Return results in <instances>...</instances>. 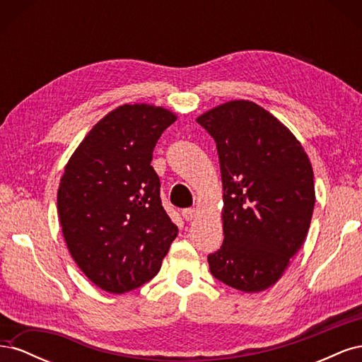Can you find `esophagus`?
<instances>
[{
	"instance_id": "obj_1",
	"label": "esophagus",
	"mask_w": 362,
	"mask_h": 362,
	"mask_svg": "<svg viewBox=\"0 0 362 362\" xmlns=\"http://www.w3.org/2000/svg\"><path fill=\"white\" fill-rule=\"evenodd\" d=\"M181 214L184 217V221L190 222V221H193L196 216H198V210H196V208H185V210L181 211Z\"/></svg>"
}]
</instances>
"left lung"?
Masks as SVG:
<instances>
[{
	"mask_svg": "<svg viewBox=\"0 0 362 362\" xmlns=\"http://www.w3.org/2000/svg\"><path fill=\"white\" fill-rule=\"evenodd\" d=\"M217 148L223 243L211 275L245 293L272 287L300 249L315 192L308 156L291 131L255 103L235 100L201 115Z\"/></svg>",
	"mask_w": 362,
	"mask_h": 362,
	"instance_id": "8db88e82",
	"label": "left lung"
}]
</instances>
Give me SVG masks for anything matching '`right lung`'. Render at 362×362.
<instances>
[{"label":"right lung","instance_id":"add662e5","mask_svg":"<svg viewBox=\"0 0 362 362\" xmlns=\"http://www.w3.org/2000/svg\"><path fill=\"white\" fill-rule=\"evenodd\" d=\"M175 120L163 107L120 105L89 131L64 168L57 192L64 242L104 291L122 294L151 281L178 235L151 166Z\"/></svg>","mask_w":362,"mask_h":362}]
</instances>
